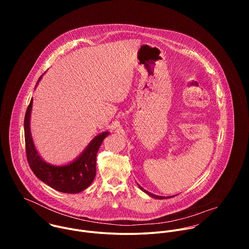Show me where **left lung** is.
Here are the masks:
<instances>
[{
    "label": "left lung",
    "mask_w": 249,
    "mask_h": 249,
    "mask_svg": "<svg viewBox=\"0 0 249 249\" xmlns=\"http://www.w3.org/2000/svg\"><path fill=\"white\" fill-rule=\"evenodd\" d=\"M139 188L141 189V190H143L146 194H148L149 196H151V197H153V198H155V199H164V197H162V196H158V195H155V194H153V193H150V192H148L147 190H145L143 187H141L140 185H139ZM171 197V196H170ZM168 198V197H167Z\"/></svg>",
    "instance_id": "obj_1"
}]
</instances>
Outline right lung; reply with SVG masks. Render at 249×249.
Segmentation results:
<instances>
[{
	"instance_id": "obj_1",
	"label": "right lung",
	"mask_w": 249,
	"mask_h": 249,
	"mask_svg": "<svg viewBox=\"0 0 249 249\" xmlns=\"http://www.w3.org/2000/svg\"><path fill=\"white\" fill-rule=\"evenodd\" d=\"M39 78L36 86L41 80ZM33 98L25 112L24 116V139L25 151L28 164L36 175L37 178L46 183L51 188L63 192L76 194L88 188L93 181L96 173V155L104 138L109 135V132H102L95 136L82 152V154L65 165H53L46 162L38 154L34 146L30 132V115L32 109Z\"/></svg>"
}]
</instances>
